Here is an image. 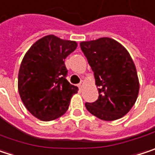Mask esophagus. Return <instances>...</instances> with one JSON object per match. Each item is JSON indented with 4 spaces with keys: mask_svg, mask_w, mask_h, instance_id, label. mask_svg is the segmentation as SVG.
Returning <instances> with one entry per match:
<instances>
[{
    "mask_svg": "<svg viewBox=\"0 0 155 155\" xmlns=\"http://www.w3.org/2000/svg\"><path fill=\"white\" fill-rule=\"evenodd\" d=\"M83 86H84V81H81L80 83L78 84V88H79V90H80V91H82Z\"/></svg>",
    "mask_w": 155,
    "mask_h": 155,
    "instance_id": "obj_1",
    "label": "esophagus"
}]
</instances>
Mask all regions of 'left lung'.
I'll use <instances>...</instances> for the list:
<instances>
[{
	"instance_id": "left-lung-1",
	"label": "left lung",
	"mask_w": 155,
	"mask_h": 155,
	"mask_svg": "<svg viewBox=\"0 0 155 155\" xmlns=\"http://www.w3.org/2000/svg\"><path fill=\"white\" fill-rule=\"evenodd\" d=\"M80 48L94 73L99 98L85 103L86 109L104 121L125 116L135 104L139 83L129 52L110 38L83 41Z\"/></svg>"
}]
</instances>
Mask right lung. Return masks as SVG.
Instances as JSON below:
<instances>
[{
  "mask_svg": "<svg viewBox=\"0 0 155 155\" xmlns=\"http://www.w3.org/2000/svg\"><path fill=\"white\" fill-rule=\"evenodd\" d=\"M76 41L48 35L28 50L18 72V92L27 110L41 121L61 116L78 88L66 79L64 60L77 48Z\"/></svg>",
  "mask_w": 155,
  "mask_h": 155,
  "instance_id": "right-lung-1",
  "label": "right lung"
}]
</instances>
